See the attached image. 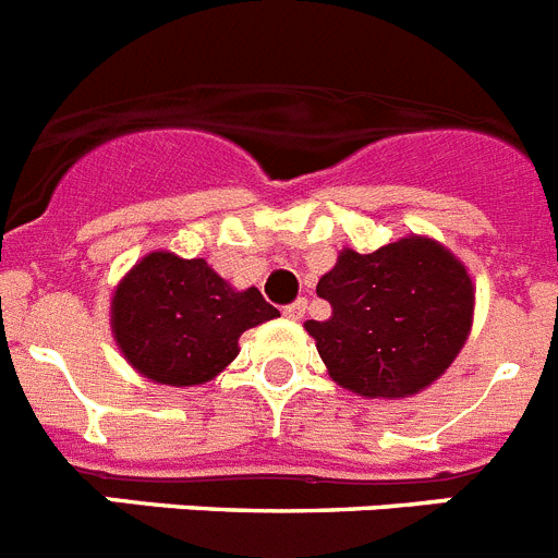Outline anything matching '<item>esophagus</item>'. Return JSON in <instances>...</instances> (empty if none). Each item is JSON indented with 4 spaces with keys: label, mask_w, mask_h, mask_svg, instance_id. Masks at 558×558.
<instances>
[{
    "label": "esophagus",
    "mask_w": 558,
    "mask_h": 558,
    "mask_svg": "<svg viewBox=\"0 0 558 558\" xmlns=\"http://www.w3.org/2000/svg\"><path fill=\"white\" fill-rule=\"evenodd\" d=\"M304 310H307V302H304V299H295L293 304H288V307H284V315H288V318H293V322H302Z\"/></svg>",
    "instance_id": "1"
}]
</instances>
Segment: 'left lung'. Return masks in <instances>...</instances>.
I'll return each instance as SVG.
<instances>
[{
    "label": "left lung",
    "mask_w": 558,
    "mask_h": 558,
    "mask_svg": "<svg viewBox=\"0 0 558 558\" xmlns=\"http://www.w3.org/2000/svg\"><path fill=\"white\" fill-rule=\"evenodd\" d=\"M315 293L327 322H307L338 386L360 397H411L445 374L472 327V279L445 245L405 236L372 254L347 248Z\"/></svg>",
    "instance_id": "8db88e82"
}]
</instances>
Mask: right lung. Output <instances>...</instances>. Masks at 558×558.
Instances as JSON below:
<instances>
[{
  "instance_id": "add662e5",
  "label": "right lung",
  "mask_w": 558,
  "mask_h": 558,
  "mask_svg": "<svg viewBox=\"0 0 558 558\" xmlns=\"http://www.w3.org/2000/svg\"><path fill=\"white\" fill-rule=\"evenodd\" d=\"M276 315L259 290H234L206 259L153 251L113 293L111 329L136 372L181 388L223 372L240 335Z\"/></svg>"
}]
</instances>
